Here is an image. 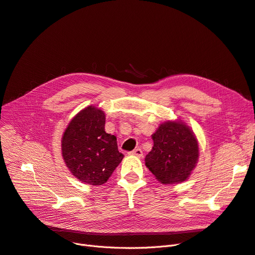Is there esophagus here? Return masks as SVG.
<instances>
[{
  "instance_id": "1",
  "label": "esophagus",
  "mask_w": 255,
  "mask_h": 255,
  "mask_svg": "<svg viewBox=\"0 0 255 255\" xmlns=\"http://www.w3.org/2000/svg\"><path fill=\"white\" fill-rule=\"evenodd\" d=\"M130 154L131 155H134V156H137V157H142L143 156V151H142V149L136 148V149L133 150V151H131Z\"/></svg>"
}]
</instances>
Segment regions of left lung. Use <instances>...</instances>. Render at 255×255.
Instances as JSON below:
<instances>
[{
    "instance_id": "obj_1",
    "label": "left lung",
    "mask_w": 255,
    "mask_h": 255,
    "mask_svg": "<svg viewBox=\"0 0 255 255\" xmlns=\"http://www.w3.org/2000/svg\"><path fill=\"white\" fill-rule=\"evenodd\" d=\"M153 147L145 165L164 185L180 184L188 180L199 161L197 138L182 120L165 121L151 135Z\"/></svg>"
}]
</instances>
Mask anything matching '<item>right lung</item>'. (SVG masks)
Returning a JSON list of instances; mask_svg holds the SVG:
<instances>
[{"instance_id":"right-lung-1","label":"right lung","mask_w":255,"mask_h":255,"mask_svg":"<svg viewBox=\"0 0 255 255\" xmlns=\"http://www.w3.org/2000/svg\"><path fill=\"white\" fill-rule=\"evenodd\" d=\"M105 112L96 106L82 109L69 122L62 140L66 167L81 182L105 184L122 162L117 137L105 132Z\"/></svg>"}]
</instances>
